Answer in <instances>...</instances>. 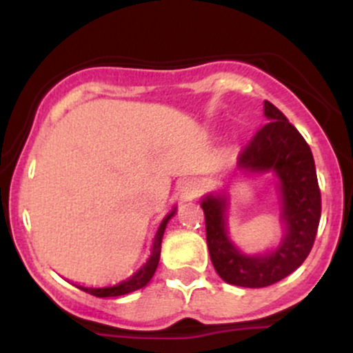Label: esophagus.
I'll use <instances>...</instances> for the list:
<instances>
[{
  "label": "esophagus",
  "mask_w": 353,
  "mask_h": 353,
  "mask_svg": "<svg viewBox=\"0 0 353 353\" xmlns=\"http://www.w3.org/2000/svg\"><path fill=\"white\" fill-rule=\"evenodd\" d=\"M201 184L197 181H185L184 185L181 189V197L184 201H192L194 197H197L201 194Z\"/></svg>",
  "instance_id": "1"
}]
</instances>
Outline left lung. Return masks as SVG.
Here are the masks:
<instances>
[{
	"instance_id": "8db88e82",
	"label": "left lung",
	"mask_w": 353,
	"mask_h": 353,
	"mask_svg": "<svg viewBox=\"0 0 353 353\" xmlns=\"http://www.w3.org/2000/svg\"><path fill=\"white\" fill-rule=\"evenodd\" d=\"M264 114L269 123L242 148L237 168L244 172L272 171L277 176L283 224L281 244L262 255L242 254L228 236L225 194H209L201 202L214 269L224 282L250 289L272 285L302 265L314 245L322 210L309 144L269 101L264 103Z\"/></svg>"
}]
</instances>
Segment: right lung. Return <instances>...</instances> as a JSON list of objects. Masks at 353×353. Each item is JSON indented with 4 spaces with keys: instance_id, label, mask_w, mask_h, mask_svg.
<instances>
[{
    "instance_id": "obj_1",
    "label": "right lung",
    "mask_w": 353,
    "mask_h": 353,
    "mask_svg": "<svg viewBox=\"0 0 353 353\" xmlns=\"http://www.w3.org/2000/svg\"><path fill=\"white\" fill-rule=\"evenodd\" d=\"M174 214H176V208H174L171 212L164 217L163 222H161L159 229H157V232H156V237H154L151 257L148 259V262H145V264L141 267L136 274H132L129 279H125V281L116 283V285H111V287H98V289H96V287H83V285H76V287L81 290H84V292L96 295V297H117V295L131 294V292H134V290L143 289L144 285H148L149 281L152 279L154 272H156L157 264H159L161 242H163L165 225H168L169 219H171Z\"/></svg>"
}]
</instances>
